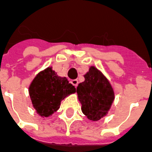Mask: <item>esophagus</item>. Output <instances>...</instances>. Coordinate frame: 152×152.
Segmentation results:
<instances>
[{"label":"esophagus","mask_w":152,"mask_h":152,"mask_svg":"<svg viewBox=\"0 0 152 152\" xmlns=\"http://www.w3.org/2000/svg\"><path fill=\"white\" fill-rule=\"evenodd\" d=\"M78 80H72V84L73 86H75V87H76V86H78Z\"/></svg>","instance_id":"esophagus-1"}]
</instances>
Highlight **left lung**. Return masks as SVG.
<instances>
[{
	"instance_id": "obj_1",
	"label": "left lung",
	"mask_w": 152,
	"mask_h": 152,
	"mask_svg": "<svg viewBox=\"0 0 152 152\" xmlns=\"http://www.w3.org/2000/svg\"><path fill=\"white\" fill-rule=\"evenodd\" d=\"M80 83L76 93L81 111L89 121H98L108 114L115 99V92L108 79L95 66H91Z\"/></svg>"
}]
</instances>
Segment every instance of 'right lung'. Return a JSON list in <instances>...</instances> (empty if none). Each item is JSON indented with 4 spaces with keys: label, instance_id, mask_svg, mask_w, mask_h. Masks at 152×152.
<instances>
[{
    "label": "right lung",
    "instance_id": "obj_1",
    "mask_svg": "<svg viewBox=\"0 0 152 152\" xmlns=\"http://www.w3.org/2000/svg\"><path fill=\"white\" fill-rule=\"evenodd\" d=\"M28 92L36 112L41 117H49L59 109L63 99L76 93V88L48 66L35 76Z\"/></svg>",
    "mask_w": 152,
    "mask_h": 152
}]
</instances>
